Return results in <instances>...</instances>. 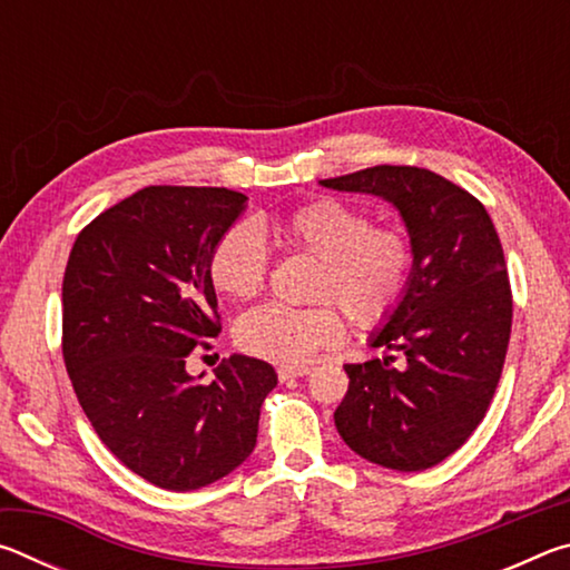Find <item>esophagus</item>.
<instances>
[{
	"mask_svg": "<svg viewBox=\"0 0 570 570\" xmlns=\"http://www.w3.org/2000/svg\"><path fill=\"white\" fill-rule=\"evenodd\" d=\"M306 374H312V366H308V364L278 366V380H282V382H292L296 377H306Z\"/></svg>",
	"mask_w": 570,
	"mask_h": 570,
	"instance_id": "34e87169",
	"label": "esophagus"
}]
</instances>
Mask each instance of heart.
<instances>
[{"instance_id": "1", "label": "heart", "mask_w": 570, "mask_h": 570, "mask_svg": "<svg viewBox=\"0 0 570 570\" xmlns=\"http://www.w3.org/2000/svg\"><path fill=\"white\" fill-rule=\"evenodd\" d=\"M278 236L320 258L314 298H332L354 324L377 326L400 306L412 276V244L400 228L372 226L362 208L320 198L286 214ZM264 236L248 220L228 226L210 248L208 276L228 298L256 296L266 282ZM332 302L294 308L264 304L240 316L236 342L244 352L276 364H302L342 340L344 324Z\"/></svg>"}]
</instances>
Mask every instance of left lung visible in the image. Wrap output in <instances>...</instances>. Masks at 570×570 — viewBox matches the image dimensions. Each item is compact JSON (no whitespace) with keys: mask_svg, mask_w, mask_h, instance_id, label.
<instances>
[{"mask_svg":"<svg viewBox=\"0 0 570 570\" xmlns=\"http://www.w3.org/2000/svg\"><path fill=\"white\" fill-rule=\"evenodd\" d=\"M320 186L387 200L414 254L400 306L366 340L404 354V366L344 364L334 424L374 465L428 470L472 435L503 372L513 298L498 230L478 198L424 168L374 166Z\"/></svg>","mask_w":570,"mask_h":570,"instance_id":"left-lung-1","label":"left lung"}]
</instances>
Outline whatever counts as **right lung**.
<instances>
[{
    "label": "right lung",
    "instance_id": "right-lung-1",
    "mask_svg": "<svg viewBox=\"0 0 570 570\" xmlns=\"http://www.w3.org/2000/svg\"><path fill=\"white\" fill-rule=\"evenodd\" d=\"M248 206L228 188L150 186L77 236L62 282V354L77 400L125 468L176 493L256 448L274 366L230 354L200 384L188 354L218 336L210 248Z\"/></svg>",
    "mask_w": 570,
    "mask_h": 570
}]
</instances>
